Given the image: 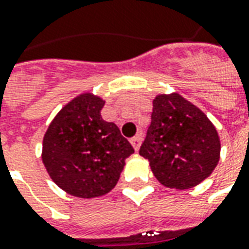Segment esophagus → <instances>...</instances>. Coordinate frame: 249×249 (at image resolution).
Instances as JSON below:
<instances>
[{
    "mask_svg": "<svg viewBox=\"0 0 249 249\" xmlns=\"http://www.w3.org/2000/svg\"><path fill=\"white\" fill-rule=\"evenodd\" d=\"M142 142V137L140 136V135H137V136L132 137V139H130V144L133 145L135 151H139V149H140Z\"/></svg>",
    "mask_w": 249,
    "mask_h": 249,
    "instance_id": "esophagus-1",
    "label": "esophagus"
}]
</instances>
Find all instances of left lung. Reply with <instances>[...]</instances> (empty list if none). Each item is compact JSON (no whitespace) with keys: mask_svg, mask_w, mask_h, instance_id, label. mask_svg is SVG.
<instances>
[{"mask_svg":"<svg viewBox=\"0 0 249 249\" xmlns=\"http://www.w3.org/2000/svg\"><path fill=\"white\" fill-rule=\"evenodd\" d=\"M221 142L208 116L179 93L158 94L140 155L155 178L168 189L186 190L210 177Z\"/></svg>","mask_w":249,"mask_h":249,"instance_id":"8db88e82","label":"left lung"}]
</instances>
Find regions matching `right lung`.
Segmentation results:
<instances>
[{
  "instance_id": "obj_1",
  "label": "right lung",
  "mask_w": 249,
  "mask_h": 249,
  "mask_svg": "<svg viewBox=\"0 0 249 249\" xmlns=\"http://www.w3.org/2000/svg\"><path fill=\"white\" fill-rule=\"evenodd\" d=\"M104 105L100 95H76L59 110L43 137L47 173L72 197L107 194L117 185L125 159L135 152L119 126L102 119Z\"/></svg>"
}]
</instances>
